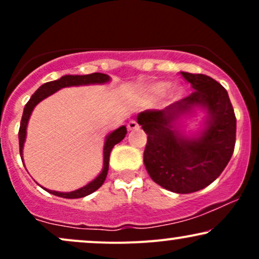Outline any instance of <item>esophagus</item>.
Wrapping results in <instances>:
<instances>
[{
  "label": "esophagus",
  "instance_id": "34e87169",
  "mask_svg": "<svg viewBox=\"0 0 259 259\" xmlns=\"http://www.w3.org/2000/svg\"><path fill=\"white\" fill-rule=\"evenodd\" d=\"M138 127H139V124L136 120H130L129 123H127V130H129V132L138 129Z\"/></svg>",
  "mask_w": 259,
  "mask_h": 259
}]
</instances>
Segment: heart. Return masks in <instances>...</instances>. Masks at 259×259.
Masks as SVG:
<instances>
[{
	"instance_id": "obj_1",
	"label": "heart",
	"mask_w": 259,
	"mask_h": 259,
	"mask_svg": "<svg viewBox=\"0 0 259 259\" xmlns=\"http://www.w3.org/2000/svg\"><path fill=\"white\" fill-rule=\"evenodd\" d=\"M168 89H169V82L157 81L148 86L147 90L151 95H152V96H162L163 94H165V91H167ZM181 95H183V90L179 88H175L173 90V94H171V96H173V99H180Z\"/></svg>"
}]
</instances>
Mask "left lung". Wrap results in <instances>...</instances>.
Wrapping results in <instances>:
<instances>
[{
	"label": "left lung",
	"instance_id": "obj_1",
	"mask_svg": "<svg viewBox=\"0 0 259 259\" xmlns=\"http://www.w3.org/2000/svg\"><path fill=\"white\" fill-rule=\"evenodd\" d=\"M194 92L162 111L138 114L147 134L144 163L154 183L175 194L212 184L230 160L236 118L227 90L203 74L181 72ZM197 121L192 130L189 124Z\"/></svg>",
	"mask_w": 259,
	"mask_h": 259
}]
</instances>
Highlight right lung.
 <instances>
[{
    "label": "right lung",
    "instance_id": "1",
    "mask_svg": "<svg viewBox=\"0 0 259 259\" xmlns=\"http://www.w3.org/2000/svg\"><path fill=\"white\" fill-rule=\"evenodd\" d=\"M111 81V76L107 75V74L102 73H92V74H86V75H63L57 80H53V81H49L46 84L41 85L36 91L34 92V95L30 97V100L28 101L24 107V112H23L22 121H20V127H19V152L20 157L23 159V150H24V144L26 140V129H28L29 119L31 117V113L34 111V108L36 107L41 101L47 99L49 96L55 94L64 88H70V86H84V85H103L108 84ZM126 135V126L121 125L118 129L113 130L105 138V144H103V165L102 170L100 171V174L97 175L95 179H92L90 183H88L86 185L79 189L74 190V191L69 192H61V191H55V190H49L46 187H42L44 190H46L50 194L58 196V197L63 198H80L85 197V196L92 194V192L96 191L97 189H100L102 186V184L105 183L107 173H108V165H109V154H111L112 148L114 147V145L119 144V142L125 138ZM25 167V165H24Z\"/></svg>",
    "mask_w": 259,
    "mask_h": 259
}]
</instances>
